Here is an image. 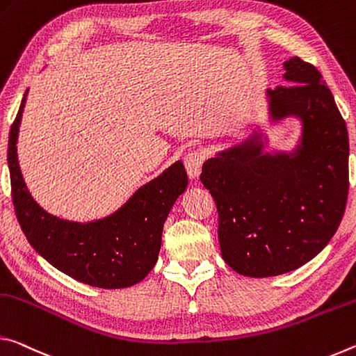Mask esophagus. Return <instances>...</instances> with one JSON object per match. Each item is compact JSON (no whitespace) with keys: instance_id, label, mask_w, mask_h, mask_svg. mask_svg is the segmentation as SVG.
<instances>
[{"instance_id":"34e87169","label":"esophagus","mask_w":356,"mask_h":356,"mask_svg":"<svg viewBox=\"0 0 356 356\" xmlns=\"http://www.w3.org/2000/svg\"><path fill=\"white\" fill-rule=\"evenodd\" d=\"M203 162H205V154H203L202 151H192V153H189L188 156L184 157L186 172H188L191 179L199 178Z\"/></svg>"}]
</instances>
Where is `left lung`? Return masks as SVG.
I'll return each mask as SVG.
<instances>
[{
	"label": "left lung",
	"instance_id": "1",
	"mask_svg": "<svg viewBox=\"0 0 356 356\" xmlns=\"http://www.w3.org/2000/svg\"><path fill=\"white\" fill-rule=\"evenodd\" d=\"M284 69L289 85L266 91L268 110L271 121L300 118L293 153H264L261 134L254 132L208 159L200 175L218 207L222 259L249 277L307 264L333 238L346 211V121L312 64L293 56Z\"/></svg>",
	"mask_w": 356,
	"mask_h": 356
}]
</instances>
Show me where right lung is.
Segmentation results:
<instances>
[{
    "instance_id": "1",
    "label": "right lung",
    "mask_w": 356,
    "mask_h": 356,
    "mask_svg": "<svg viewBox=\"0 0 356 356\" xmlns=\"http://www.w3.org/2000/svg\"><path fill=\"white\" fill-rule=\"evenodd\" d=\"M28 90L9 132L8 164L17 220L42 257L75 281L99 289H124L147 277L157 261L162 229L173 203L186 191L181 161L142 186L118 211L92 222H72L40 208L23 181L17 137Z\"/></svg>"
}]
</instances>
